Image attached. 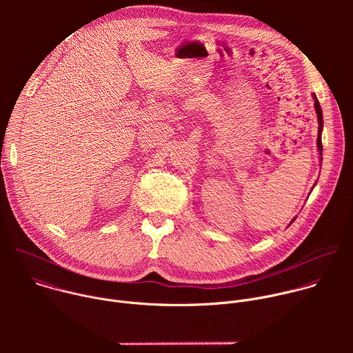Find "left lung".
Segmentation results:
<instances>
[{"instance_id":"left-lung-1","label":"left lung","mask_w":353,"mask_h":353,"mask_svg":"<svg viewBox=\"0 0 353 353\" xmlns=\"http://www.w3.org/2000/svg\"><path fill=\"white\" fill-rule=\"evenodd\" d=\"M313 99H314V109H316V114H317V120H319V134H317V148H319V154H320V161H323V143H321V134H323V127H324V121H323V110H321V106L319 103V99L314 93H312ZM296 218H293L290 221V223L288 226H290L293 223Z\"/></svg>"}]
</instances>
